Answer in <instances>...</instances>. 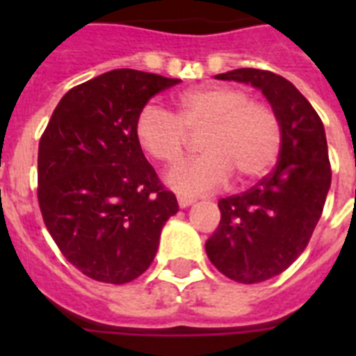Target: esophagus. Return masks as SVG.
I'll return each instance as SVG.
<instances>
[{"label":"esophagus","instance_id":"1","mask_svg":"<svg viewBox=\"0 0 356 356\" xmlns=\"http://www.w3.org/2000/svg\"><path fill=\"white\" fill-rule=\"evenodd\" d=\"M177 203H179V207H181V209H186V207H190V205H194L195 203V197H190V195H177Z\"/></svg>","mask_w":356,"mask_h":356}]
</instances>
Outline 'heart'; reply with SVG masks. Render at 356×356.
I'll list each match as a JSON object with an SVG mask.
<instances>
[{"label": "heart", "mask_w": 356, "mask_h": 356, "mask_svg": "<svg viewBox=\"0 0 356 356\" xmlns=\"http://www.w3.org/2000/svg\"><path fill=\"white\" fill-rule=\"evenodd\" d=\"M203 155L172 168L166 183L183 194H203L225 186L233 175L249 184L270 172L282 145L281 120L264 102L243 88L209 85L181 92L173 114L147 103L134 120V138L153 161L175 164L188 134L200 133Z\"/></svg>", "instance_id": "obj_1"}]
</instances>
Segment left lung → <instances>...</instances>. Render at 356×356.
Listing matches in <instances>:
<instances>
[{
  "label": "left lung",
  "instance_id": "left-lung-1",
  "mask_svg": "<svg viewBox=\"0 0 356 356\" xmlns=\"http://www.w3.org/2000/svg\"><path fill=\"white\" fill-rule=\"evenodd\" d=\"M216 79L262 90L282 127L273 172L248 192L218 201L222 220L205 243L209 259L223 275L253 284L286 270L320 222L331 188L325 129L307 97L273 72L240 68Z\"/></svg>",
  "mask_w": 356,
  "mask_h": 356
}]
</instances>
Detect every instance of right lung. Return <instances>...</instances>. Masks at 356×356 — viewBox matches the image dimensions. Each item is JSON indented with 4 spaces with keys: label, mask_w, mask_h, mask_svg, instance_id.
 <instances>
[{
    "label": "right lung",
    "mask_w": 356,
    "mask_h": 356,
    "mask_svg": "<svg viewBox=\"0 0 356 356\" xmlns=\"http://www.w3.org/2000/svg\"><path fill=\"white\" fill-rule=\"evenodd\" d=\"M177 83L129 68L97 75L64 94L42 134V218L64 259L94 281L142 275L177 214L175 195L134 138L140 108Z\"/></svg>",
    "instance_id": "right-lung-1"
}]
</instances>
